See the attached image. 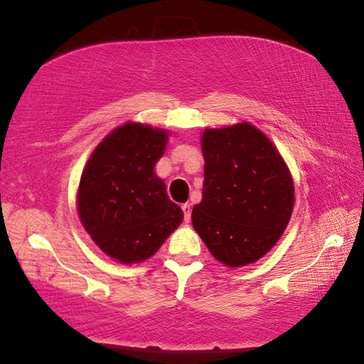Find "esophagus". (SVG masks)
Returning a JSON list of instances; mask_svg holds the SVG:
<instances>
[{
	"mask_svg": "<svg viewBox=\"0 0 364 364\" xmlns=\"http://www.w3.org/2000/svg\"><path fill=\"white\" fill-rule=\"evenodd\" d=\"M181 209H183V213H184V221H186V223H189V221H191V215H192L191 204H188V203L183 204Z\"/></svg>",
	"mask_w": 364,
	"mask_h": 364,
	"instance_id": "esophagus-1",
	"label": "esophagus"
}]
</instances>
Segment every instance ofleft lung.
Segmentation results:
<instances>
[{"mask_svg":"<svg viewBox=\"0 0 364 364\" xmlns=\"http://www.w3.org/2000/svg\"><path fill=\"white\" fill-rule=\"evenodd\" d=\"M203 198L192 225L210 254L229 267L266 255L292 215L291 171L262 130L243 121L204 129Z\"/></svg>","mask_w":364,"mask_h":364,"instance_id":"1","label":"left lung"}]
</instances>
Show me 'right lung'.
Masks as SVG:
<instances>
[{
    "label": "right lung",
    "instance_id": "right-lung-1",
    "mask_svg": "<svg viewBox=\"0 0 364 364\" xmlns=\"http://www.w3.org/2000/svg\"><path fill=\"white\" fill-rule=\"evenodd\" d=\"M169 132L143 123L112 130L82 169L77 210L82 228L102 252L119 263L151 258L183 221L155 164Z\"/></svg>",
    "mask_w": 364,
    "mask_h": 364
}]
</instances>
